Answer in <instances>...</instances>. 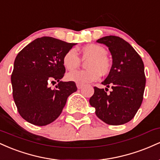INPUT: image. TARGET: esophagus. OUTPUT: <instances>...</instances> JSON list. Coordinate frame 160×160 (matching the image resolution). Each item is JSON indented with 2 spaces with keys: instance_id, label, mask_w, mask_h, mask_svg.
I'll return each instance as SVG.
<instances>
[{
  "instance_id": "obj_1",
  "label": "esophagus",
  "mask_w": 160,
  "mask_h": 160,
  "mask_svg": "<svg viewBox=\"0 0 160 160\" xmlns=\"http://www.w3.org/2000/svg\"><path fill=\"white\" fill-rule=\"evenodd\" d=\"M76 85H77V87H78V89H81L82 86H83V84L80 83V82H77Z\"/></svg>"
}]
</instances>
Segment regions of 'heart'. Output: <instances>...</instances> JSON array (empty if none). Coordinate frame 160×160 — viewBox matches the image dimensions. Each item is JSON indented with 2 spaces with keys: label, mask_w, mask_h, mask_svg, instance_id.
Returning a JSON list of instances; mask_svg holds the SVG:
<instances>
[{
  "label": "heart",
  "mask_w": 160,
  "mask_h": 160,
  "mask_svg": "<svg viewBox=\"0 0 160 160\" xmlns=\"http://www.w3.org/2000/svg\"><path fill=\"white\" fill-rule=\"evenodd\" d=\"M83 58H90L87 62V70L71 71L67 78L71 81L87 83L98 80L102 75H107L111 71V63L107 58L108 52L104 47L97 44H89L80 49ZM64 67L68 71L78 68L81 64L80 58L74 49H69L62 58Z\"/></svg>",
  "instance_id": "heart-1"
}]
</instances>
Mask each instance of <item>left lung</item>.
Listing matches in <instances>:
<instances>
[{"label": "left lung", "mask_w": 160, "mask_h": 160, "mask_svg": "<svg viewBox=\"0 0 160 160\" xmlns=\"http://www.w3.org/2000/svg\"><path fill=\"white\" fill-rule=\"evenodd\" d=\"M105 44L113 58V65L102 84L107 88L95 86L89 104L95 114L108 125L117 126L129 122L142 103L146 83L144 67L141 56L128 42L117 36H106L97 40Z\"/></svg>", "instance_id": "obj_1"}]
</instances>
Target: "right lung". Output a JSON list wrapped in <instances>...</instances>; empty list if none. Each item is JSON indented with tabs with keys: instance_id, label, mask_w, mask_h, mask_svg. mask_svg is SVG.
I'll use <instances>...</instances> for the list:
<instances>
[{
	"instance_id": "obj_1",
	"label": "right lung",
	"mask_w": 160,
	"mask_h": 160,
	"mask_svg": "<svg viewBox=\"0 0 160 160\" xmlns=\"http://www.w3.org/2000/svg\"><path fill=\"white\" fill-rule=\"evenodd\" d=\"M76 43L42 37L18 53L11 75L12 96L22 117L43 126L61 114L68 97L78 90L74 81L62 82L65 68L62 58ZM58 82L54 89L50 84Z\"/></svg>"
}]
</instances>
